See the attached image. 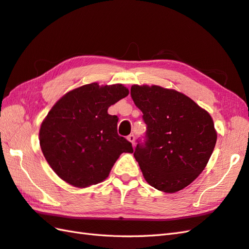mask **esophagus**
<instances>
[{"label": "esophagus", "instance_id": "esophagus-1", "mask_svg": "<svg viewBox=\"0 0 249 249\" xmlns=\"http://www.w3.org/2000/svg\"><path fill=\"white\" fill-rule=\"evenodd\" d=\"M128 141L133 144V147H134V144H135V136H134V134L129 135L128 136Z\"/></svg>", "mask_w": 249, "mask_h": 249}]
</instances>
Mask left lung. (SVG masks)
<instances>
[{
	"label": "left lung",
	"mask_w": 249,
	"mask_h": 249,
	"mask_svg": "<svg viewBox=\"0 0 249 249\" xmlns=\"http://www.w3.org/2000/svg\"><path fill=\"white\" fill-rule=\"evenodd\" d=\"M131 97L147 124L134 151L144 179L167 193L184 189L202 173L213 152V120L174 89L133 86Z\"/></svg>",
	"instance_id": "1"
}]
</instances>
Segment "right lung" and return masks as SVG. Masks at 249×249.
<instances>
[{"label": "right lung", "mask_w": 249, "mask_h": 249, "mask_svg": "<svg viewBox=\"0 0 249 249\" xmlns=\"http://www.w3.org/2000/svg\"><path fill=\"white\" fill-rule=\"evenodd\" d=\"M123 84L90 83L65 94L40 128V145L53 170L78 188L108 177L119 155L132 143L117 133L118 118L107 108L128 96Z\"/></svg>", "instance_id": "add662e5"}]
</instances>
